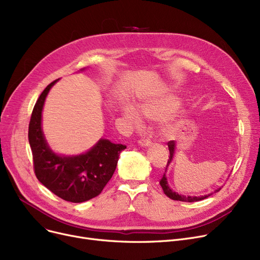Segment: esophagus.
Segmentation results:
<instances>
[{
	"label": "esophagus",
	"mask_w": 260,
	"mask_h": 260,
	"mask_svg": "<svg viewBox=\"0 0 260 260\" xmlns=\"http://www.w3.org/2000/svg\"><path fill=\"white\" fill-rule=\"evenodd\" d=\"M138 143L142 147H148V146L151 145V141L149 139H141V140L138 141Z\"/></svg>",
	"instance_id": "1"
}]
</instances>
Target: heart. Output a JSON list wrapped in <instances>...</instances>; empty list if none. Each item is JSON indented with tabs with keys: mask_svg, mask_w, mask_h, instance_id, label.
Instances as JSON below:
<instances>
[{
	"mask_svg": "<svg viewBox=\"0 0 260 260\" xmlns=\"http://www.w3.org/2000/svg\"><path fill=\"white\" fill-rule=\"evenodd\" d=\"M180 106V103L177 101L175 97H163L158 98V100H152V101H147L144 104L140 105L139 109L141 113L149 119H159L167 114L174 112ZM123 115H125L134 126H139L142 122V117L139 112V110L131 106L126 105L122 108ZM176 129L174 123H166L163 127V132L165 134L171 133Z\"/></svg>",
	"mask_w": 260,
	"mask_h": 260,
	"instance_id": "b5f03b06",
	"label": "heart"
}]
</instances>
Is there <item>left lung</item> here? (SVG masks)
I'll return each mask as SVG.
<instances>
[{
	"instance_id": "8db88e82",
	"label": "left lung",
	"mask_w": 260,
	"mask_h": 260,
	"mask_svg": "<svg viewBox=\"0 0 260 260\" xmlns=\"http://www.w3.org/2000/svg\"><path fill=\"white\" fill-rule=\"evenodd\" d=\"M168 149H169V159L167 162V167L169 166V164L171 163L172 158H174V154H175V150H176V142L175 141H170L168 142ZM167 169V168H166ZM159 184L160 186H162L163 190H164V193L170 198V199L172 200H177V201H182V202H196V201H200V200H203V199H206L207 197L211 196L212 193H208V194H205V196H200V197H196V196H183V194H179L178 192L172 190L169 185L167 183V178H166V174L163 175V178L160 179L159 181ZM221 188L215 190L216 191H219Z\"/></svg>"
}]
</instances>
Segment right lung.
Masks as SVG:
<instances>
[{
	"label": "right lung",
	"mask_w": 260,
	"mask_h": 260,
	"mask_svg": "<svg viewBox=\"0 0 260 260\" xmlns=\"http://www.w3.org/2000/svg\"><path fill=\"white\" fill-rule=\"evenodd\" d=\"M49 83L37 101L28 127V141L32 152L37 179L53 193L73 203L88 201L100 194L112 178L119 153L126 145L101 139L89 151L78 155H61L49 148L41 127L45 98Z\"/></svg>",
	"instance_id": "right-lung-1"
}]
</instances>
